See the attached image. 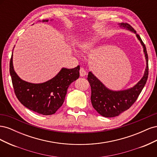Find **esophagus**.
Segmentation results:
<instances>
[{"label": "esophagus", "mask_w": 157, "mask_h": 157, "mask_svg": "<svg viewBox=\"0 0 157 157\" xmlns=\"http://www.w3.org/2000/svg\"><path fill=\"white\" fill-rule=\"evenodd\" d=\"M79 73H80V75L81 76V77H84V76H85L86 74V71H85V69L82 67H80V69L79 70Z\"/></svg>", "instance_id": "obj_1"}]
</instances>
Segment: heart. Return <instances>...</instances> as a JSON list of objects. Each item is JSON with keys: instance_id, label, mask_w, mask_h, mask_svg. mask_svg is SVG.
Returning a JSON list of instances; mask_svg holds the SVG:
<instances>
[{"instance_id": "obj_1", "label": "heart", "mask_w": 157, "mask_h": 157, "mask_svg": "<svg viewBox=\"0 0 157 157\" xmlns=\"http://www.w3.org/2000/svg\"><path fill=\"white\" fill-rule=\"evenodd\" d=\"M91 45H92L91 42H89V41L84 42L80 44V48H81L82 50H87L90 48V47H91Z\"/></svg>"}]
</instances>
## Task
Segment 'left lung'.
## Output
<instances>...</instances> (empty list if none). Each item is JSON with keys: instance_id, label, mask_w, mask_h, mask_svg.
<instances>
[{"instance_id": "left-lung-1", "label": "left lung", "mask_w": 157, "mask_h": 157, "mask_svg": "<svg viewBox=\"0 0 157 157\" xmlns=\"http://www.w3.org/2000/svg\"><path fill=\"white\" fill-rule=\"evenodd\" d=\"M121 26L136 34L134 28L128 23H121ZM136 36L144 47L147 67L143 78L134 87L122 91H112L104 86L91 72H89L88 75L87 79L91 86L92 106L103 117H117L122 112L128 110L135 103L146 84L149 75L148 55L145 45L141 37L138 34H136Z\"/></svg>"}]
</instances>
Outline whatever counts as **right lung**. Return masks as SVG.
<instances>
[{
  "label": "right lung",
  "mask_w": 157,
  "mask_h": 157,
  "mask_svg": "<svg viewBox=\"0 0 157 157\" xmlns=\"http://www.w3.org/2000/svg\"><path fill=\"white\" fill-rule=\"evenodd\" d=\"M79 65L73 69L63 68L48 81L32 84L21 80L14 71L12 55L10 61L12 85L18 100L30 110L43 115H53L62 105L69 85L79 77Z\"/></svg>",
  "instance_id": "right-lung-1"
}]
</instances>
